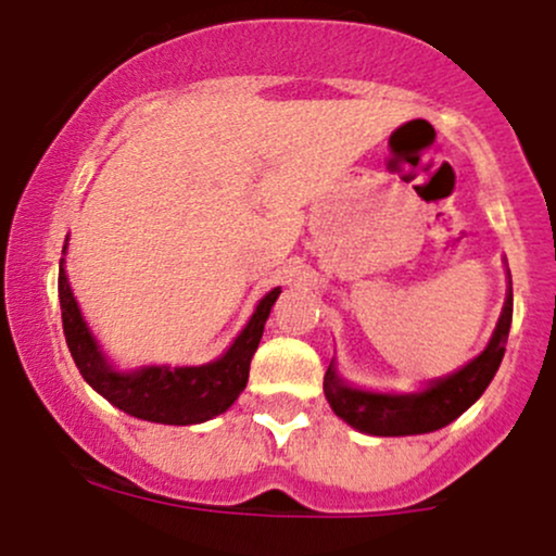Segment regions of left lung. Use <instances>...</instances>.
<instances>
[{"label":"left lung","instance_id":"1","mask_svg":"<svg viewBox=\"0 0 556 556\" xmlns=\"http://www.w3.org/2000/svg\"><path fill=\"white\" fill-rule=\"evenodd\" d=\"M511 279V274H508ZM514 314V293L508 288L506 304H503L501 319L492 333L490 344L479 357L463 366L450 377L433 379L425 390L406 392V395H392V392H368L346 384L336 371L330 361L325 371L323 390L328 397L336 417L344 419L355 430L368 435H417L433 433L454 422L465 408L473 406L481 397L501 368L503 355H506L508 330H511Z\"/></svg>","mask_w":556,"mask_h":556}]
</instances>
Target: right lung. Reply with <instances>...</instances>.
Here are the masks:
<instances>
[{"label": "right lung", "mask_w": 556, "mask_h": 556, "mask_svg": "<svg viewBox=\"0 0 556 556\" xmlns=\"http://www.w3.org/2000/svg\"><path fill=\"white\" fill-rule=\"evenodd\" d=\"M279 293L282 290L274 288L271 293L263 295L242 333L233 339L226 355L217 357L215 363L185 368L148 366L139 368V371H115L106 363L104 352L99 350L97 339L83 319L80 306L72 295L70 279H66L64 261L59 266V299L66 346L75 357L83 379L121 412L161 425H199L231 408V403L247 387L250 361L261 344L263 325H266L268 312H271Z\"/></svg>", "instance_id": "add662e5"}]
</instances>
